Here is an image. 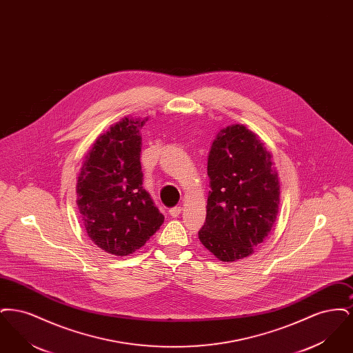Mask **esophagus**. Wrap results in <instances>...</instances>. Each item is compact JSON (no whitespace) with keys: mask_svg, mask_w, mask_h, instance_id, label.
<instances>
[{"mask_svg":"<svg viewBox=\"0 0 353 353\" xmlns=\"http://www.w3.org/2000/svg\"><path fill=\"white\" fill-rule=\"evenodd\" d=\"M181 210H183L181 206H173V208L169 209V214H170L172 217H179L180 213H181Z\"/></svg>","mask_w":353,"mask_h":353,"instance_id":"1","label":"esophagus"}]
</instances>
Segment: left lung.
Segmentation results:
<instances>
[{
	"mask_svg": "<svg viewBox=\"0 0 353 353\" xmlns=\"http://www.w3.org/2000/svg\"><path fill=\"white\" fill-rule=\"evenodd\" d=\"M209 197L199 232L202 245L222 262L250 255L276 219L279 180L271 154L245 125L216 136L208 156Z\"/></svg>",
	"mask_w": 353,
	"mask_h": 353,
	"instance_id": "obj_1",
	"label": "left lung"
}]
</instances>
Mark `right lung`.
<instances>
[{
	"mask_svg": "<svg viewBox=\"0 0 353 353\" xmlns=\"http://www.w3.org/2000/svg\"><path fill=\"white\" fill-rule=\"evenodd\" d=\"M144 120L124 118L101 134L77 183V203L91 241L101 250L132 254L164 222L143 188L140 164Z\"/></svg>",
	"mask_w": 353,
	"mask_h": 353,
	"instance_id": "right-lung-1",
	"label": "right lung"
}]
</instances>
